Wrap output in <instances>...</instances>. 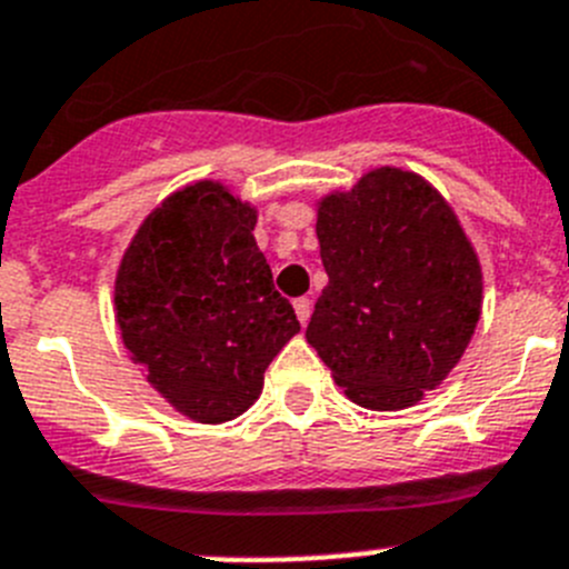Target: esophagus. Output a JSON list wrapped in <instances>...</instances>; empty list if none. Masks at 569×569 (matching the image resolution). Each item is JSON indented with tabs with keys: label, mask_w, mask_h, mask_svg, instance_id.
<instances>
[{
	"label": "esophagus",
	"mask_w": 569,
	"mask_h": 569,
	"mask_svg": "<svg viewBox=\"0 0 569 569\" xmlns=\"http://www.w3.org/2000/svg\"><path fill=\"white\" fill-rule=\"evenodd\" d=\"M293 307H296V316H299L301 325H307V321H310V312H312V301L310 299H296Z\"/></svg>",
	"instance_id": "obj_1"
}]
</instances>
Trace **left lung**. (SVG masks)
<instances>
[{
    "label": "left lung",
    "instance_id": "left-lung-1",
    "mask_svg": "<svg viewBox=\"0 0 569 569\" xmlns=\"http://www.w3.org/2000/svg\"><path fill=\"white\" fill-rule=\"evenodd\" d=\"M327 288L307 343L352 403L398 411L437 389L482 310V268L440 191L415 171L375 169L321 197Z\"/></svg>",
    "mask_w": 569,
    "mask_h": 569
}]
</instances>
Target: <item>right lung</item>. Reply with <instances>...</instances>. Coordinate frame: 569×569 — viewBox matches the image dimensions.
I'll list each match as a JSON object with an SVG mask.
<instances>
[{
    "label": "right lung",
    "mask_w": 569,
    "mask_h": 569,
    "mask_svg": "<svg viewBox=\"0 0 569 569\" xmlns=\"http://www.w3.org/2000/svg\"><path fill=\"white\" fill-rule=\"evenodd\" d=\"M257 208L222 182L174 191L143 220L114 276V319L146 380L197 423L262 395L264 369L301 330L253 239Z\"/></svg>",
    "instance_id": "add662e5"
}]
</instances>
